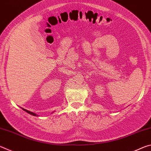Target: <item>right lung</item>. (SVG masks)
Returning a JSON list of instances; mask_svg holds the SVG:
<instances>
[{
    "instance_id": "add662e5",
    "label": "right lung",
    "mask_w": 151,
    "mask_h": 151,
    "mask_svg": "<svg viewBox=\"0 0 151 151\" xmlns=\"http://www.w3.org/2000/svg\"><path fill=\"white\" fill-rule=\"evenodd\" d=\"M22 110H23V111H24L25 112H27V113H29V114H31V115H32V116H39V115H38V114H37L36 113H34V112H31V111H28V110H26V109H23V108H21Z\"/></svg>"
}]
</instances>
